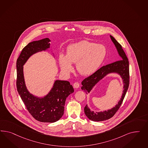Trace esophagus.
<instances>
[{"label": "esophagus", "instance_id": "esophagus-1", "mask_svg": "<svg viewBox=\"0 0 148 148\" xmlns=\"http://www.w3.org/2000/svg\"><path fill=\"white\" fill-rule=\"evenodd\" d=\"M79 86H80V84H79V82H75L73 84V87H74V88H78L79 87Z\"/></svg>", "mask_w": 148, "mask_h": 148}]
</instances>
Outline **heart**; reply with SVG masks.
Here are the masks:
<instances>
[{
	"label": "heart",
	"instance_id": "b5f03b06",
	"mask_svg": "<svg viewBox=\"0 0 148 148\" xmlns=\"http://www.w3.org/2000/svg\"><path fill=\"white\" fill-rule=\"evenodd\" d=\"M106 53L103 45L81 40L68 46L66 56L61 54L58 62L62 72L66 73L71 72L73 69L71 63H76L77 72L82 75H90L98 69Z\"/></svg>",
	"mask_w": 148,
	"mask_h": 148
}]
</instances>
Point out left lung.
Here are the masks:
<instances>
[{
    "instance_id": "obj_1",
    "label": "left lung",
    "mask_w": 148,
    "mask_h": 148,
    "mask_svg": "<svg viewBox=\"0 0 148 148\" xmlns=\"http://www.w3.org/2000/svg\"><path fill=\"white\" fill-rule=\"evenodd\" d=\"M110 37L112 42L116 47L118 53L121 57V60L111 63L110 64H108L106 66H103L102 67L99 68L96 72H94L93 74L85 78L81 82L82 85L81 87V89L84 90L86 93H87V92L89 93L95 84H96L99 81L101 80L103 76H105L110 73L116 72L120 74L122 79H123V82L124 84V90H123V93L121 100L118 102L115 108H112V109L108 110V111H105L104 112L95 113L91 111L90 108H88L87 105H86L84 108L86 116L92 121H103L112 118L121 107L129 86L130 75L129 62L128 61V58L124 50L123 49L121 45L116 41L113 36H110Z\"/></svg>"
}]
</instances>
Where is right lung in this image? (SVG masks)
Listing matches in <instances>:
<instances>
[{
	"mask_svg": "<svg viewBox=\"0 0 148 148\" xmlns=\"http://www.w3.org/2000/svg\"><path fill=\"white\" fill-rule=\"evenodd\" d=\"M50 40L45 38L29 43L23 49L16 62V86L18 93L27 111L36 120L40 122L54 123L63 116L66 98L74 92L67 81L57 80L49 93L43 98H37L30 94L25 85L23 66L34 53L49 48Z\"/></svg>",
	"mask_w": 148,
	"mask_h": 148,
	"instance_id": "1",
	"label": "right lung"
}]
</instances>
